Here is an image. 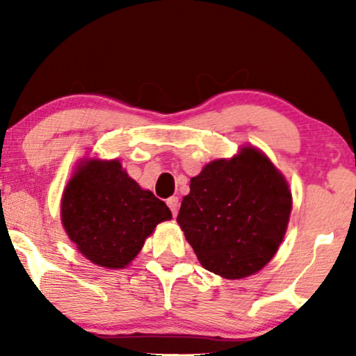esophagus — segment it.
Instances as JSON below:
<instances>
[{"label": "esophagus", "instance_id": "34e87169", "mask_svg": "<svg viewBox=\"0 0 356 356\" xmlns=\"http://www.w3.org/2000/svg\"><path fill=\"white\" fill-rule=\"evenodd\" d=\"M167 204H168L170 211H172V213H173V217H177V213H178V197L177 196L168 197Z\"/></svg>", "mask_w": 356, "mask_h": 356}]
</instances>
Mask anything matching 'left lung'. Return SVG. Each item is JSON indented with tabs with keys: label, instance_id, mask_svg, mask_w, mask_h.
<instances>
[{
	"label": "left lung",
	"instance_id": "8db88e82",
	"mask_svg": "<svg viewBox=\"0 0 356 356\" xmlns=\"http://www.w3.org/2000/svg\"><path fill=\"white\" fill-rule=\"evenodd\" d=\"M290 212L284 175L261 150L243 147L191 178L177 222L204 269L223 279H243L274 257Z\"/></svg>",
	"mask_w": 356,
	"mask_h": 356
}]
</instances>
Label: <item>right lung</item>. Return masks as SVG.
Masks as SVG:
<instances>
[{"mask_svg":"<svg viewBox=\"0 0 356 356\" xmlns=\"http://www.w3.org/2000/svg\"><path fill=\"white\" fill-rule=\"evenodd\" d=\"M167 204L143 189L120 160H86L66 184L63 227L82 256L106 269H124L160 222Z\"/></svg>","mask_w":356,"mask_h":356,"instance_id":"right-lung-1","label":"right lung"}]
</instances>
